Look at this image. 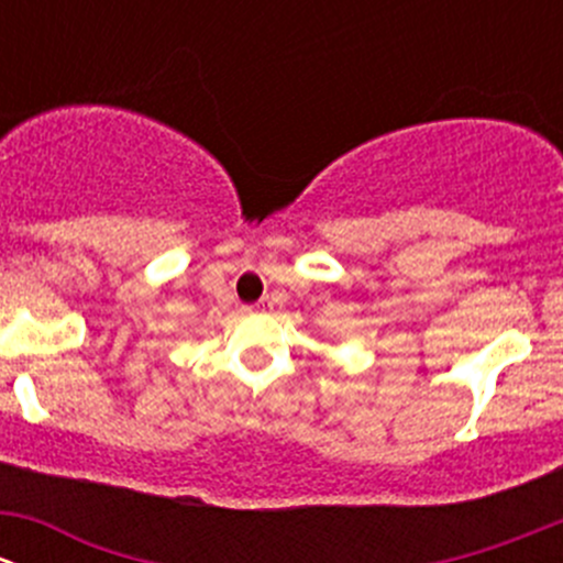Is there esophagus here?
Instances as JSON below:
<instances>
[{"label":"esophagus","mask_w":563,"mask_h":563,"mask_svg":"<svg viewBox=\"0 0 563 563\" xmlns=\"http://www.w3.org/2000/svg\"><path fill=\"white\" fill-rule=\"evenodd\" d=\"M264 308H269V299H261L258 305H253V308H247V310H264Z\"/></svg>","instance_id":"obj_1"}]
</instances>
